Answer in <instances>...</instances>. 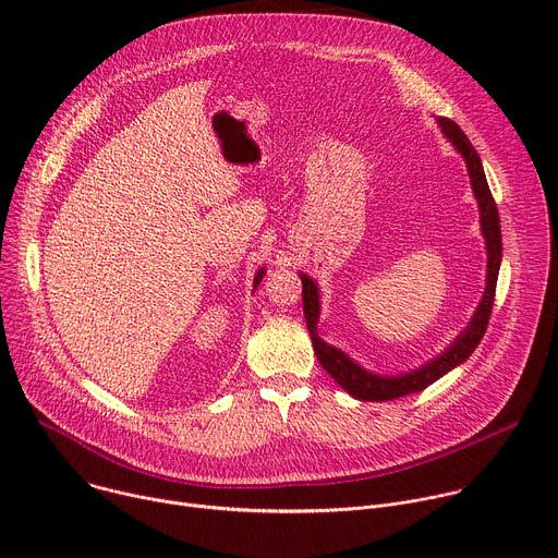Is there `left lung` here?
Masks as SVG:
<instances>
[{
  "label": "left lung",
  "instance_id": "left-lung-1",
  "mask_svg": "<svg viewBox=\"0 0 558 558\" xmlns=\"http://www.w3.org/2000/svg\"><path fill=\"white\" fill-rule=\"evenodd\" d=\"M437 123H439L444 136L463 156L468 174H470V185H472L474 198H476V203H480L482 231H484V238H486V252H488L486 291H484V298H482L480 306H476L474 315L470 317L465 331H461L454 338V342L441 355H437L435 360L426 362L417 371L381 377V375L368 373L366 368L355 364L347 353H342L340 349H336V347L327 344L325 340L317 338L315 331H317V320H320V295H317V284L306 274H300V278H302V304H304L302 308H304V320H306V329H308V336H311V342H313L315 357L320 360L325 371L349 395H353L355 400L388 402V400H397V397H404V395L424 390L426 386L437 381L441 375H446L448 371H452L454 366L465 362L470 357V353L476 349V344L482 342V338H484V333L488 329V320H490L493 304H495L499 265H501V225H499V211H497V203H495V198L490 194L486 174H484L482 158H480V154H476V149L472 147V143L468 141V136L463 134V130L454 121H450L446 117H439Z\"/></svg>",
  "mask_w": 558,
  "mask_h": 558
}]
</instances>
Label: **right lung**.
<instances>
[{"label": "right lung", "mask_w": 558, "mask_h": 558, "mask_svg": "<svg viewBox=\"0 0 558 558\" xmlns=\"http://www.w3.org/2000/svg\"><path fill=\"white\" fill-rule=\"evenodd\" d=\"M263 276H265V269H260L258 274H256V278H254V289L260 284V280H263Z\"/></svg>", "instance_id": "right-lung-1"}]
</instances>
